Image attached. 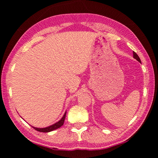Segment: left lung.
I'll return each mask as SVG.
<instances>
[{"instance_id":"8db88e82","label":"left lung","mask_w":158,"mask_h":158,"mask_svg":"<svg viewBox=\"0 0 158 158\" xmlns=\"http://www.w3.org/2000/svg\"><path fill=\"white\" fill-rule=\"evenodd\" d=\"M133 57L135 58L136 60H137L139 62V63H141V60H140V58H139V56L137 54V53H136L135 52H133Z\"/></svg>"}]
</instances>
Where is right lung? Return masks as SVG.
Masks as SVG:
<instances>
[{
  "instance_id": "right-lung-1",
  "label": "right lung",
  "mask_w": 158,
  "mask_h": 158,
  "mask_svg": "<svg viewBox=\"0 0 158 158\" xmlns=\"http://www.w3.org/2000/svg\"><path fill=\"white\" fill-rule=\"evenodd\" d=\"M65 116H66V112L64 114V116H63L62 118H61L59 121L57 122L56 123L53 124L51 126H49L47 127H44V128H37V127H33L35 130L38 131V132H51V131H53L56 129H58V128L60 127L62 125L64 124V121H65Z\"/></svg>"
}]
</instances>
